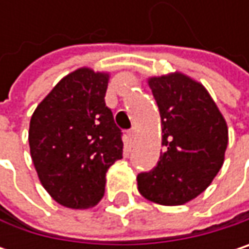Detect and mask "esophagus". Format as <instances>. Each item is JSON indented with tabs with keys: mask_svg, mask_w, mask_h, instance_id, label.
Listing matches in <instances>:
<instances>
[{
	"mask_svg": "<svg viewBox=\"0 0 249 249\" xmlns=\"http://www.w3.org/2000/svg\"><path fill=\"white\" fill-rule=\"evenodd\" d=\"M128 135H129L131 141H135V138H137V128H131L129 132H128Z\"/></svg>",
	"mask_w": 249,
	"mask_h": 249,
	"instance_id": "esophagus-1",
	"label": "esophagus"
}]
</instances>
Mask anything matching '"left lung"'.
Wrapping results in <instances>:
<instances>
[{
	"label": "left lung",
	"instance_id": "left-lung-1",
	"mask_svg": "<svg viewBox=\"0 0 249 249\" xmlns=\"http://www.w3.org/2000/svg\"><path fill=\"white\" fill-rule=\"evenodd\" d=\"M157 102L164 153L157 166L137 176L140 193L177 206L200 195L224 164L228 126L208 90L181 73L148 80Z\"/></svg>",
	"mask_w": 249,
	"mask_h": 249
}]
</instances>
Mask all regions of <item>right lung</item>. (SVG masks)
Instances as JSON below:
<instances>
[{
    "instance_id": "right-lung-1",
    "label": "right lung",
    "mask_w": 249,
    "mask_h": 249,
    "mask_svg": "<svg viewBox=\"0 0 249 249\" xmlns=\"http://www.w3.org/2000/svg\"><path fill=\"white\" fill-rule=\"evenodd\" d=\"M108 75L83 68L63 77L36 108L30 153L43 187L60 205L88 209L105 193V174L123 159V131L105 104Z\"/></svg>"
}]
</instances>
